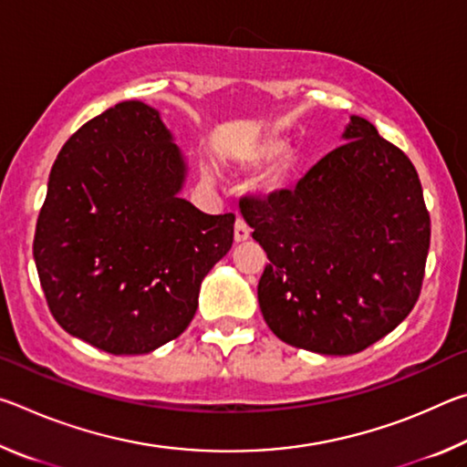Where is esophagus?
<instances>
[{
  "label": "esophagus",
  "instance_id": "obj_1",
  "mask_svg": "<svg viewBox=\"0 0 467 467\" xmlns=\"http://www.w3.org/2000/svg\"><path fill=\"white\" fill-rule=\"evenodd\" d=\"M249 234H251V228H249V224L244 223V218L236 216V223H234V241H236V243L247 241V239H249Z\"/></svg>",
  "mask_w": 467,
  "mask_h": 467
}]
</instances>
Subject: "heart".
<instances>
[{
    "label": "heart",
    "instance_id": "obj_1",
    "mask_svg": "<svg viewBox=\"0 0 467 467\" xmlns=\"http://www.w3.org/2000/svg\"><path fill=\"white\" fill-rule=\"evenodd\" d=\"M265 160L268 162L255 179V189L264 195H272L284 189L290 177L295 175L298 164V152L292 141L270 138L247 146L239 154V164L244 169L259 167ZM202 175L205 181H212L210 169H202Z\"/></svg>",
    "mask_w": 467,
    "mask_h": 467
}]
</instances>
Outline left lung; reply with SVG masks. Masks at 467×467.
I'll list each match as a JSON object with an SVG mask.
<instances>
[{"label": "left lung", "mask_w": 467, "mask_h": 467, "mask_svg": "<svg viewBox=\"0 0 467 467\" xmlns=\"http://www.w3.org/2000/svg\"><path fill=\"white\" fill-rule=\"evenodd\" d=\"M342 140L295 189L241 200L270 259L257 286L267 327L329 357L365 350L408 317L431 244L410 158L358 115Z\"/></svg>", "instance_id": "8db88e82"}]
</instances>
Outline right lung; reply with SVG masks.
Here are the masks:
<instances>
[{"mask_svg":"<svg viewBox=\"0 0 467 467\" xmlns=\"http://www.w3.org/2000/svg\"><path fill=\"white\" fill-rule=\"evenodd\" d=\"M187 161L161 113L125 100L84 123L55 161L33 255L69 336L148 354L183 334L202 280L233 247L234 214L181 197Z\"/></svg>","mask_w":467,"mask_h":467,"instance_id":"add662e5","label":"right lung"}]
</instances>
